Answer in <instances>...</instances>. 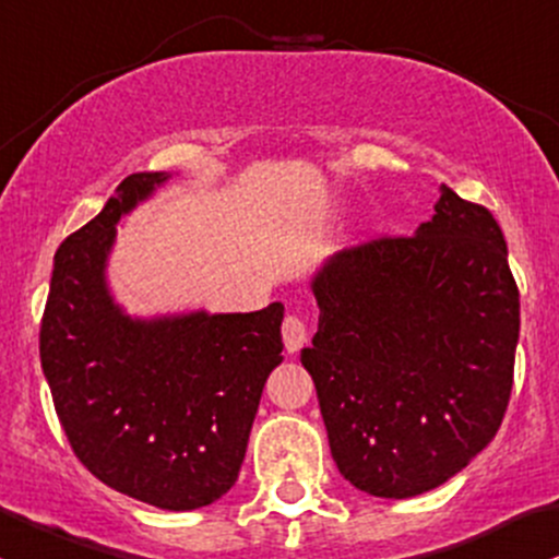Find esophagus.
Instances as JSON below:
<instances>
[{"label": "esophagus", "instance_id": "1", "mask_svg": "<svg viewBox=\"0 0 559 559\" xmlns=\"http://www.w3.org/2000/svg\"><path fill=\"white\" fill-rule=\"evenodd\" d=\"M281 334H284V345L289 354H297V350L308 343V326H305V321L299 319V316H286Z\"/></svg>", "mask_w": 559, "mask_h": 559}]
</instances>
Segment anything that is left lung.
<instances>
[{
    "mask_svg": "<svg viewBox=\"0 0 559 559\" xmlns=\"http://www.w3.org/2000/svg\"><path fill=\"white\" fill-rule=\"evenodd\" d=\"M310 289L319 332L299 358L350 485L420 496L492 442L512 396L520 292L485 205L442 185L415 235L340 251Z\"/></svg>",
    "mask_w": 559,
    "mask_h": 559,
    "instance_id": "1",
    "label": "left lung"
}]
</instances>
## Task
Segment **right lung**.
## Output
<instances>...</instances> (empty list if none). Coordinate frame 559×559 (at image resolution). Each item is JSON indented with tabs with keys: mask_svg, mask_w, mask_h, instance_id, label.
<instances>
[{
	"mask_svg": "<svg viewBox=\"0 0 559 559\" xmlns=\"http://www.w3.org/2000/svg\"><path fill=\"white\" fill-rule=\"evenodd\" d=\"M163 181V171L122 179L56 251L39 358L82 466L136 501L190 512L238 479L262 388L284 361V305L131 319L115 302L107 262L117 222Z\"/></svg>",
	"mask_w": 559,
	"mask_h": 559,
	"instance_id": "add662e5",
	"label": "right lung"
}]
</instances>
